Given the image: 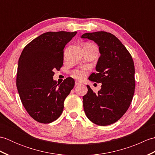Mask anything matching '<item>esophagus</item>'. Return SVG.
I'll list each match as a JSON object with an SVG mask.
<instances>
[{
	"mask_svg": "<svg viewBox=\"0 0 155 155\" xmlns=\"http://www.w3.org/2000/svg\"><path fill=\"white\" fill-rule=\"evenodd\" d=\"M82 83L81 81H75V85L76 86H77V85H79V84H81Z\"/></svg>",
	"mask_w": 155,
	"mask_h": 155,
	"instance_id": "34e87169",
	"label": "esophagus"
}]
</instances>
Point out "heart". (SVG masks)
I'll return each mask as SVG.
<instances>
[{
    "label": "heart",
    "mask_w": 155,
    "mask_h": 155,
    "mask_svg": "<svg viewBox=\"0 0 155 155\" xmlns=\"http://www.w3.org/2000/svg\"><path fill=\"white\" fill-rule=\"evenodd\" d=\"M72 74L74 77L78 78H84L87 74V71L83 68H80V69H77V70H74L72 72Z\"/></svg>",
    "instance_id": "heart-1"
}]
</instances>
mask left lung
Here are the masks:
<instances>
[{"mask_svg": "<svg viewBox=\"0 0 155 155\" xmlns=\"http://www.w3.org/2000/svg\"><path fill=\"white\" fill-rule=\"evenodd\" d=\"M81 38L96 42L101 54L97 72L88 79L101 83V88L95 93L87 85L88 92L83 97L84 113L93 123L107 126L119 120L132 102L135 88L134 62L126 47L110 32H87Z\"/></svg>", "mask_w": 155, "mask_h": 155, "instance_id": "1", "label": "left lung"}]
</instances>
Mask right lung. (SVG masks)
I'll list each match as a JSON object with an SVG mask.
<instances>
[{"instance_id": "right-lung-1", "label": "right lung", "mask_w": 155, "mask_h": 155, "mask_svg": "<svg viewBox=\"0 0 155 155\" xmlns=\"http://www.w3.org/2000/svg\"><path fill=\"white\" fill-rule=\"evenodd\" d=\"M77 32H45L29 42L20 56L16 87L26 110L39 123H50L61 116L74 86L71 77L58 84L53 76L63 64L65 45Z\"/></svg>"}]
</instances>
